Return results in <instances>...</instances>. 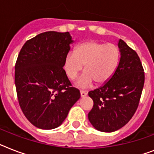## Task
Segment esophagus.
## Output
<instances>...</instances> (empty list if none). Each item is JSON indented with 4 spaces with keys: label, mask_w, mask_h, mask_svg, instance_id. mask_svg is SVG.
Listing matches in <instances>:
<instances>
[{
    "label": "esophagus",
    "mask_w": 154,
    "mask_h": 154,
    "mask_svg": "<svg viewBox=\"0 0 154 154\" xmlns=\"http://www.w3.org/2000/svg\"><path fill=\"white\" fill-rule=\"evenodd\" d=\"M87 94H88V93H87L85 91H81V97H86V96H87Z\"/></svg>",
    "instance_id": "esophagus-1"
}]
</instances>
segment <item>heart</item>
Returning <instances> with one entry per match:
<instances>
[{"mask_svg": "<svg viewBox=\"0 0 154 154\" xmlns=\"http://www.w3.org/2000/svg\"><path fill=\"white\" fill-rule=\"evenodd\" d=\"M121 53L118 46L91 40L82 42L69 52L64 62V69L67 77L74 80L82 70L85 73L76 82L77 86L85 88L93 81L100 85L109 81L116 73L120 61Z\"/></svg>", "mask_w": 154, "mask_h": 154, "instance_id": "obj_1", "label": "heart"}]
</instances>
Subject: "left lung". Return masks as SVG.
Segmentation results:
<instances>
[{
	"instance_id": "obj_1",
	"label": "left lung",
	"mask_w": 154,
	"mask_h": 154,
	"mask_svg": "<svg viewBox=\"0 0 154 154\" xmlns=\"http://www.w3.org/2000/svg\"><path fill=\"white\" fill-rule=\"evenodd\" d=\"M118 47L121 57L116 73L101 87L88 92L94 103L88 120L102 132L117 131L131 120L144 86V69L138 54L122 39Z\"/></svg>"
}]
</instances>
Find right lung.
<instances>
[{"label": "right lung", "mask_w": 154, "mask_h": 154, "mask_svg": "<svg viewBox=\"0 0 154 154\" xmlns=\"http://www.w3.org/2000/svg\"><path fill=\"white\" fill-rule=\"evenodd\" d=\"M69 32H47L25 42L15 66L18 101L25 117L43 130L59 127L81 97L63 69L73 43Z\"/></svg>", "instance_id": "right-lung-1"}]
</instances>
